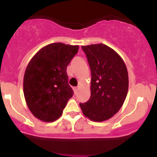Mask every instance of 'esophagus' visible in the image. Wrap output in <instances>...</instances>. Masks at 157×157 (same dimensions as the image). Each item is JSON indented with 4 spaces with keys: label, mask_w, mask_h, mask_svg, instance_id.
Here are the masks:
<instances>
[{
    "label": "esophagus",
    "mask_w": 157,
    "mask_h": 157,
    "mask_svg": "<svg viewBox=\"0 0 157 157\" xmlns=\"http://www.w3.org/2000/svg\"><path fill=\"white\" fill-rule=\"evenodd\" d=\"M73 90H74L75 94H76V93L78 92V87H74V88H73Z\"/></svg>",
    "instance_id": "1"
}]
</instances>
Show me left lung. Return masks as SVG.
<instances>
[{
	"instance_id": "obj_1",
	"label": "left lung",
	"mask_w": 157,
	"mask_h": 157,
	"mask_svg": "<svg viewBox=\"0 0 157 157\" xmlns=\"http://www.w3.org/2000/svg\"><path fill=\"white\" fill-rule=\"evenodd\" d=\"M91 70L90 98L79 104L83 115L94 122H103L123 106L128 91V72L121 56L104 44L82 46Z\"/></svg>"
}]
</instances>
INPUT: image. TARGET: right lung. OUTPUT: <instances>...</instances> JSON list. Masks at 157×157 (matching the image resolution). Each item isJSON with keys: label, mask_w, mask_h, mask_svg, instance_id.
Segmentation results:
<instances>
[{"label": "right lung", "mask_w": 157, "mask_h": 157, "mask_svg": "<svg viewBox=\"0 0 157 157\" xmlns=\"http://www.w3.org/2000/svg\"><path fill=\"white\" fill-rule=\"evenodd\" d=\"M78 47L52 43L41 48L29 62L23 77V94L28 109L41 121L59 119L73 96L67 67Z\"/></svg>", "instance_id": "add662e5"}]
</instances>
